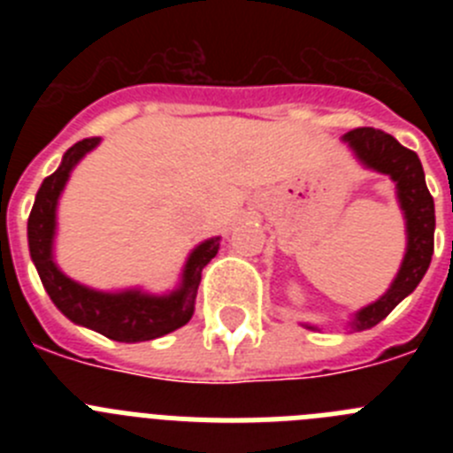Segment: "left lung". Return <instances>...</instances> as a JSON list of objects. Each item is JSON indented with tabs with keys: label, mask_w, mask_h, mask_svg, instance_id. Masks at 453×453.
I'll return each instance as SVG.
<instances>
[{
	"label": "left lung",
	"mask_w": 453,
	"mask_h": 453,
	"mask_svg": "<svg viewBox=\"0 0 453 453\" xmlns=\"http://www.w3.org/2000/svg\"><path fill=\"white\" fill-rule=\"evenodd\" d=\"M345 140L367 167L390 174L392 181H397L399 202L406 213L408 250L397 279L379 302L363 308L351 322L354 329H370L381 322L406 295H411L429 270L431 256H434L435 208L434 197L424 181L422 163L415 151L399 145L386 131L372 129V127L347 131Z\"/></svg>",
	"instance_id": "left-lung-1"
}]
</instances>
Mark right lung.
I'll return each mask as SVG.
<instances>
[{"label": "right lung", "mask_w": 453, "mask_h": 453, "mask_svg": "<svg viewBox=\"0 0 453 453\" xmlns=\"http://www.w3.org/2000/svg\"><path fill=\"white\" fill-rule=\"evenodd\" d=\"M99 138H83L65 151L61 167L42 181L29 215V251L51 302L72 322L83 324L118 342H142L177 331L190 322L202 270L219 250V238L206 240L188 258L183 286L170 297H150L138 290L106 295L67 279L51 261V238L56 226V202L72 167L97 145Z\"/></svg>", "instance_id": "right-lung-1"}]
</instances>
